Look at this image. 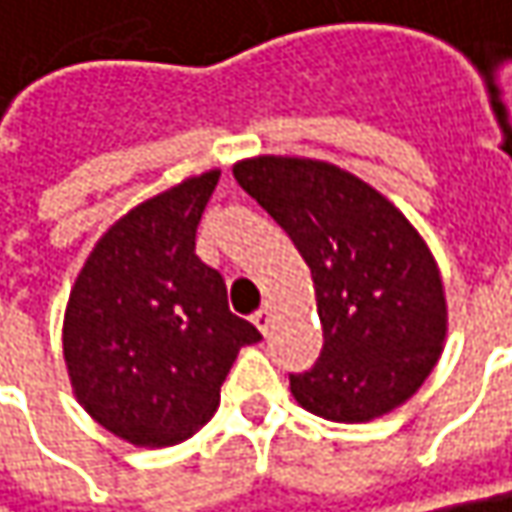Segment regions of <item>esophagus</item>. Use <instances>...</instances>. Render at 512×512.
Instances as JSON below:
<instances>
[{
    "label": "esophagus",
    "mask_w": 512,
    "mask_h": 512,
    "mask_svg": "<svg viewBox=\"0 0 512 512\" xmlns=\"http://www.w3.org/2000/svg\"><path fill=\"white\" fill-rule=\"evenodd\" d=\"M252 321L257 324V330L266 336V333H269V327H272V307H269V304H266V307H260L255 316H252Z\"/></svg>",
    "instance_id": "esophagus-1"
}]
</instances>
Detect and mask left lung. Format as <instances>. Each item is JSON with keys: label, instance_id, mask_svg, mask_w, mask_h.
<instances>
[{"label": "left lung", "instance_id": "left-lung-1", "mask_svg": "<svg viewBox=\"0 0 512 512\" xmlns=\"http://www.w3.org/2000/svg\"><path fill=\"white\" fill-rule=\"evenodd\" d=\"M234 179L284 228L316 286L318 362L289 376L298 406L333 423H368L426 382L446 339L435 255L406 214L342 167L255 156Z\"/></svg>", "mask_w": 512, "mask_h": 512}]
</instances>
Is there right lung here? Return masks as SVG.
<instances>
[{"label": "right lung", "mask_w": 512, "mask_h": 512, "mask_svg": "<svg viewBox=\"0 0 512 512\" xmlns=\"http://www.w3.org/2000/svg\"><path fill=\"white\" fill-rule=\"evenodd\" d=\"M220 170L191 176L106 228L77 275L63 359L80 406L133 446H173L220 406L255 324L228 310L226 281L196 257V226Z\"/></svg>", "instance_id": "right-lung-1"}]
</instances>
